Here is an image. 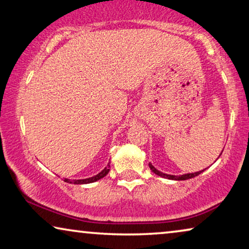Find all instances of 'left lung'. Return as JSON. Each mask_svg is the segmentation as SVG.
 Masks as SVG:
<instances>
[{
    "label": "left lung",
    "mask_w": 249,
    "mask_h": 249,
    "mask_svg": "<svg viewBox=\"0 0 249 249\" xmlns=\"http://www.w3.org/2000/svg\"><path fill=\"white\" fill-rule=\"evenodd\" d=\"M220 155H221V154H220ZM149 167H150V169H151L152 173H155L156 175H158V176H160V177H162V178L171 179V180H187V179H190V178L196 177V176L200 175V174L202 173V171H204V170H201V171H197V173H193V174H186V175H180V176H174V175L163 174V173H161V171L157 170L156 168H155L154 166H152L151 163H149Z\"/></svg>",
    "instance_id": "8db88e82"
}]
</instances>
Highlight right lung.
<instances>
[{
	"instance_id": "1",
	"label": "right lung",
	"mask_w": 249,
	"mask_h": 249,
	"mask_svg": "<svg viewBox=\"0 0 249 249\" xmlns=\"http://www.w3.org/2000/svg\"><path fill=\"white\" fill-rule=\"evenodd\" d=\"M109 170H110V164H108V166H107L105 169L101 171V173H99L98 175H95V176H93V177H91V178L79 179V180H70V179L64 178V181L69 182V183H74V185H83V183H91V182H94V181L99 180V179H101V178L105 177V176L108 175Z\"/></svg>"
}]
</instances>
